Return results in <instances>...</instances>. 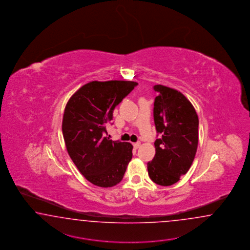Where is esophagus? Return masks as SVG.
Instances as JSON below:
<instances>
[{"mask_svg":"<svg viewBox=\"0 0 250 250\" xmlns=\"http://www.w3.org/2000/svg\"><path fill=\"white\" fill-rule=\"evenodd\" d=\"M133 146H134V147H135V149H137L139 148V146H141V144H140V142L134 143Z\"/></svg>","mask_w":250,"mask_h":250,"instance_id":"1","label":"esophagus"}]
</instances>
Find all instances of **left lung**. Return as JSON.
Instances as JSON below:
<instances>
[{"label":"left lung","instance_id":"1","mask_svg":"<svg viewBox=\"0 0 250 250\" xmlns=\"http://www.w3.org/2000/svg\"><path fill=\"white\" fill-rule=\"evenodd\" d=\"M154 121L160 138L155 140V155L147 163L149 177L167 187L187 174L198 145V116L188 99L176 89L156 84Z\"/></svg>","mask_w":250,"mask_h":250}]
</instances>
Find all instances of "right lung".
Instances as JSON below:
<instances>
[{"instance_id":"add662e5","label":"right lung","mask_w":250,"mask_h":250,"mask_svg":"<svg viewBox=\"0 0 250 250\" xmlns=\"http://www.w3.org/2000/svg\"><path fill=\"white\" fill-rule=\"evenodd\" d=\"M132 81H93L71 96L62 130L68 154L89 182L111 188L121 182L132 159L133 146L104 136L117 104L137 85Z\"/></svg>"}]
</instances>
